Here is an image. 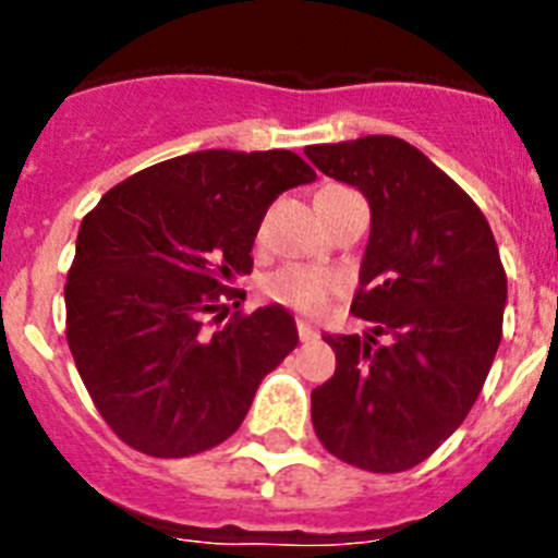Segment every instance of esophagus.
<instances>
[{"label": "esophagus", "mask_w": 558, "mask_h": 558, "mask_svg": "<svg viewBox=\"0 0 558 558\" xmlns=\"http://www.w3.org/2000/svg\"><path fill=\"white\" fill-rule=\"evenodd\" d=\"M295 329H299V338H302V343H313V340H318V332H315L307 322H295Z\"/></svg>", "instance_id": "obj_1"}]
</instances>
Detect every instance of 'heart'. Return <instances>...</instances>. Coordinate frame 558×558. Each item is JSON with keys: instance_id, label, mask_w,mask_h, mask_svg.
Returning <instances> with one entry per match:
<instances>
[{"instance_id": "b5f03b06", "label": "heart", "mask_w": 558, "mask_h": 558, "mask_svg": "<svg viewBox=\"0 0 558 558\" xmlns=\"http://www.w3.org/2000/svg\"><path fill=\"white\" fill-rule=\"evenodd\" d=\"M263 290L270 302L282 307L304 315H322L329 304V295L338 290V279L310 265H284L265 279Z\"/></svg>"}]
</instances>
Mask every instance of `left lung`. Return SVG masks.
Instances as JSON below:
<instances>
[{
  "label": "left lung",
  "instance_id": "8db88e82",
  "mask_svg": "<svg viewBox=\"0 0 558 558\" xmlns=\"http://www.w3.org/2000/svg\"><path fill=\"white\" fill-rule=\"evenodd\" d=\"M304 153L372 206L352 313L377 324L366 338L324 335L338 366L313 391L315 436L360 470L405 472L458 430L486 383L509 293L500 251L475 201L405 140Z\"/></svg>",
  "mask_w": 558,
  "mask_h": 558
}]
</instances>
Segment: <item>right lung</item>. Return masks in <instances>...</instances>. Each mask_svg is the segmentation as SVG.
<instances>
[{
    "mask_svg": "<svg viewBox=\"0 0 558 558\" xmlns=\"http://www.w3.org/2000/svg\"><path fill=\"white\" fill-rule=\"evenodd\" d=\"M315 181L293 150H198L145 167L83 218L66 276V340L117 436L153 458L218 447L299 343L279 304L234 313L254 236L284 190ZM215 314V319L208 315Z\"/></svg>",
    "mask_w": 558,
    "mask_h": 558,
    "instance_id": "right-lung-1",
    "label": "right lung"
}]
</instances>
